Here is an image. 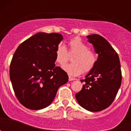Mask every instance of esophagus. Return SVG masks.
<instances>
[{"label":"esophagus","instance_id":"1","mask_svg":"<svg viewBox=\"0 0 131 131\" xmlns=\"http://www.w3.org/2000/svg\"><path fill=\"white\" fill-rule=\"evenodd\" d=\"M75 80H76L75 78H73V77H69V81H75Z\"/></svg>","mask_w":131,"mask_h":131}]
</instances>
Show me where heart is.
Returning <instances> with one entry per match:
<instances>
[{
    "instance_id": "b5f03b06",
    "label": "heart",
    "mask_w": 131,
    "mask_h": 131,
    "mask_svg": "<svg viewBox=\"0 0 131 131\" xmlns=\"http://www.w3.org/2000/svg\"><path fill=\"white\" fill-rule=\"evenodd\" d=\"M68 45L69 53L64 45H59L58 46L55 51L56 62L63 68L69 61V54H75L72 59L74 63L64 66L63 69L65 71L71 76L79 75L83 71L84 73L91 71L96 63V54L89 50L88 45L79 37L69 40Z\"/></svg>"
}]
</instances>
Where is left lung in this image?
<instances>
[{"mask_svg": "<svg viewBox=\"0 0 131 131\" xmlns=\"http://www.w3.org/2000/svg\"><path fill=\"white\" fill-rule=\"evenodd\" d=\"M98 55L95 66L81 80V91L75 94L80 106L100 112L112 104L121 84V64L117 53L106 39L97 34L86 36Z\"/></svg>", "mask_w": 131, "mask_h": 131, "instance_id": "obj_1", "label": "left lung"}]
</instances>
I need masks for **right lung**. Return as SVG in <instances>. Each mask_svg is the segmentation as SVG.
Segmentation results:
<instances>
[{
	"label": "right lung",
	"mask_w": 131,
	"mask_h": 131,
	"mask_svg": "<svg viewBox=\"0 0 131 131\" xmlns=\"http://www.w3.org/2000/svg\"><path fill=\"white\" fill-rule=\"evenodd\" d=\"M63 40L56 33L40 32L19 45L10 66V78L16 97L27 108L38 110L49 106L68 75L56 67V49Z\"/></svg>",
	"instance_id": "1"
}]
</instances>
